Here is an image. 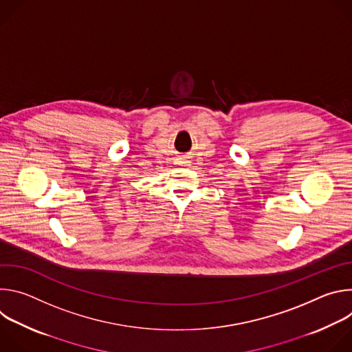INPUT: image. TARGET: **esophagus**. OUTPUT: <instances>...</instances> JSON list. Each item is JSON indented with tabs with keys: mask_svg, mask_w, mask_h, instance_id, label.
Instances as JSON below:
<instances>
[{
	"mask_svg": "<svg viewBox=\"0 0 352 352\" xmlns=\"http://www.w3.org/2000/svg\"><path fill=\"white\" fill-rule=\"evenodd\" d=\"M189 163H190V162H189L188 159H179L177 164H178V166H189Z\"/></svg>",
	"mask_w": 352,
	"mask_h": 352,
	"instance_id": "esophagus-1",
	"label": "esophagus"
}]
</instances>
